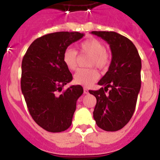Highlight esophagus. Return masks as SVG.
Instances as JSON below:
<instances>
[{
  "mask_svg": "<svg viewBox=\"0 0 160 160\" xmlns=\"http://www.w3.org/2000/svg\"><path fill=\"white\" fill-rule=\"evenodd\" d=\"M88 92V89H87L86 88H84V94H87Z\"/></svg>",
  "mask_w": 160,
  "mask_h": 160,
  "instance_id": "obj_1",
  "label": "esophagus"
}]
</instances>
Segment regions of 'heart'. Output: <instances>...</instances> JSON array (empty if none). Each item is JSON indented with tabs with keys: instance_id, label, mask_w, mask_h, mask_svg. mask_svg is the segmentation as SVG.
Returning <instances> with one entry per match:
<instances>
[{
	"instance_id": "obj_1",
	"label": "heart",
	"mask_w": 160,
	"mask_h": 160,
	"mask_svg": "<svg viewBox=\"0 0 160 160\" xmlns=\"http://www.w3.org/2000/svg\"><path fill=\"white\" fill-rule=\"evenodd\" d=\"M82 54L90 56L88 67H96L100 70L107 69L110 63V54L106 51L102 42L94 38L88 39L80 45ZM63 62L70 71H75L78 66L77 52L73 49H67L63 53ZM98 72L94 68L79 70L74 76V82L83 86H90L98 79Z\"/></svg>"
}]
</instances>
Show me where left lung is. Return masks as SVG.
I'll use <instances>...</instances> for the list:
<instances>
[{"label": "left lung", "mask_w": 160, "mask_h": 160, "mask_svg": "<svg viewBox=\"0 0 160 160\" xmlns=\"http://www.w3.org/2000/svg\"><path fill=\"white\" fill-rule=\"evenodd\" d=\"M91 33L107 41L112 54L109 69L98 83L102 87L89 90L97 99L93 118L100 128L115 132L128 123L135 111L141 88L142 61L137 48L127 37L115 32Z\"/></svg>", "instance_id": "8db88e82"}]
</instances>
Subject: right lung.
<instances>
[{"label":"right lung","instance_id":"obj_1","mask_svg":"<svg viewBox=\"0 0 160 160\" xmlns=\"http://www.w3.org/2000/svg\"><path fill=\"white\" fill-rule=\"evenodd\" d=\"M84 36L77 32L45 35L31 44L22 58V94L32 119L48 132H59L69 128L76 101L84 92L82 86L72 85L60 93L72 80L63 62L64 52Z\"/></svg>","mask_w":160,"mask_h":160}]
</instances>
